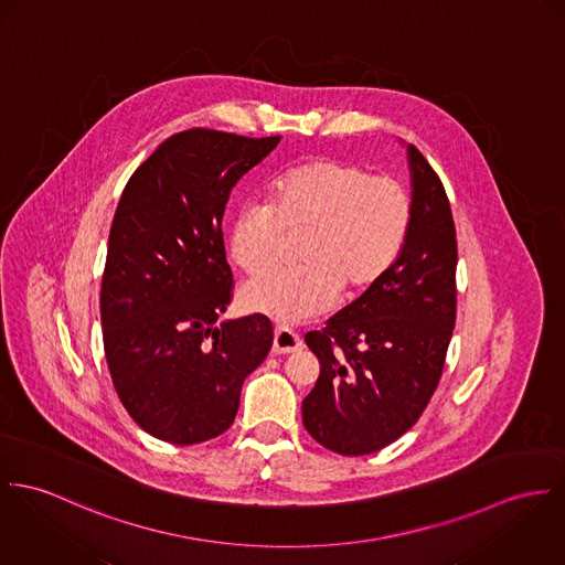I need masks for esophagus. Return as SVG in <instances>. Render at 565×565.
Segmentation results:
<instances>
[{
    "mask_svg": "<svg viewBox=\"0 0 565 565\" xmlns=\"http://www.w3.org/2000/svg\"><path fill=\"white\" fill-rule=\"evenodd\" d=\"M303 347V340L299 333H295L288 327H277L275 338H273V353L284 355V353H295Z\"/></svg>",
    "mask_w": 565,
    "mask_h": 565,
    "instance_id": "esophagus-1",
    "label": "esophagus"
}]
</instances>
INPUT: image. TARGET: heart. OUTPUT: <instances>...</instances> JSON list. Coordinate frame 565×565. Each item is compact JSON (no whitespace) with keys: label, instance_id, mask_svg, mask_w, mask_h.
<instances>
[{"label":"heart","instance_id":"heart-1","mask_svg":"<svg viewBox=\"0 0 565 565\" xmlns=\"http://www.w3.org/2000/svg\"><path fill=\"white\" fill-rule=\"evenodd\" d=\"M412 227L407 190L364 167L312 158L279 171L268 201L245 203L230 227L232 259L247 273L274 263L285 234L300 235L297 271L255 275L241 292L247 312L299 322L327 312L340 290L376 286L396 264Z\"/></svg>","mask_w":565,"mask_h":565}]
</instances>
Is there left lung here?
<instances>
[{"label":"left lung","mask_w":565,"mask_h":565,"mask_svg":"<svg viewBox=\"0 0 565 565\" xmlns=\"http://www.w3.org/2000/svg\"><path fill=\"white\" fill-rule=\"evenodd\" d=\"M412 227L390 273L306 342L320 375L303 398L308 434L369 455L409 431L438 387L457 313V238L446 190L407 145Z\"/></svg>","instance_id":"8db88e82"}]
</instances>
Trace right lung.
<instances>
[{
  "label": "right lung",
  "mask_w": 565,
  "mask_h": 565,
  "mask_svg": "<svg viewBox=\"0 0 565 565\" xmlns=\"http://www.w3.org/2000/svg\"><path fill=\"white\" fill-rule=\"evenodd\" d=\"M279 138L173 134L121 194L102 277L104 351L127 414L153 438L190 446L225 434L273 347L264 313L216 320L234 281L223 243L230 192Z\"/></svg>",
  "instance_id": "1"
}]
</instances>
